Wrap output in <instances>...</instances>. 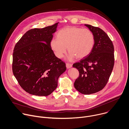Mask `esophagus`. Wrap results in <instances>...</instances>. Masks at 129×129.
Returning <instances> with one entry per match:
<instances>
[{"mask_svg": "<svg viewBox=\"0 0 129 129\" xmlns=\"http://www.w3.org/2000/svg\"><path fill=\"white\" fill-rule=\"evenodd\" d=\"M72 67V64L69 63H66V67L67 69H69Z\"/></svg>", "mask_w": 129, "mask_h": 129, "instance_id": "34e87169", "label": "esophagus"}]
</instances>
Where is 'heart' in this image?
<instances>
[{"mask_svg":"<svg viewBox=\"0 0 129 129\" xmlns=\"http://www.w3.org/2000/svg\"><path fill=\"white\" fill-rule=\"evenodd\" d=\"M57 37V38L51 40L50 45L55 56L59 58H62L66 53L67 47L70 52V60L75 57L83 58L91 52L94 44L93 34L86 28L67 27L60 29Z\"/></svg>","mask_w":129,"mask_h":129,"instance_id":"b5f03b06","label":"heart"}]
</instances>
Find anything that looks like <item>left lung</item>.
<instances>
[{"mask_svg": "<svg viewBox=\"0 0 129 129\" xmlns=\"http://www.w3.org/2000/svg\"><path fill=\"white\" fill-rule=\"evenodd\" d=\"M85 25L94 36V46L87 57L74 63L73 67L79 73L74 82L75 88L82 94H89L101 90L107 84L114 64V46L102 29Z\"/></svg>", "mask_w": 129, "mask_h": 129, "instance_id": "obj_1", "label": "left lung"}]
</instances>
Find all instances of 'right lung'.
I'll return each instance as SVG.
<instances>
[{
    "label": "right lung",
    "instance_id": "add662e5",
    "mask_svg": "<svg viewBox=\"0 0 129 129\" xmlns=\"http://www.w3.org/2000/svg\"><path fill=\"white\" fill-rule=\"evenodd\" d=\"M58 22L26 33L16 43L13 54L12 70L20 86L27 92L47 96L57 87L66 63L55 55L50 42Z\"/></svg>",
    "mask_w": 129,
    "mask_h": 129
}]
</instances>
